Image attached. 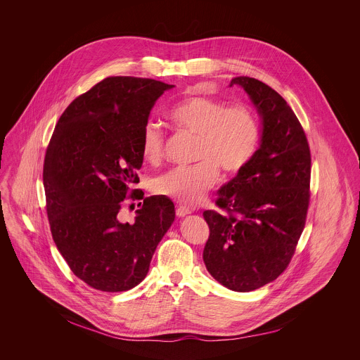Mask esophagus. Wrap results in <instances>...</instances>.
<instances>
[{
    "label": "esophagus",
    "instance_id": "1",
    "mask_svg": "<svg viewBox=\"0 0 360 360\" xmlns=\"http://www.w3.org/2000/svg\"><path fill=\"white\" fill-rule=\"evenodd\" d=\"M191 213V210L188 209V207H186V206H179L177 209H176V214L179 216V217H186L187 214H190Z\"/></svg>",
    "mask_w": 360,
    "mask_h": 360
}]
</instances>
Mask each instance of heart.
<instances>
[{
    "instance_id": "1",
    "label": "heart",
    "mask_w": 360,
    "mask_h": 360,
    "mask_svg": "<svg viewBox=\"0 0 360 360\" xmlns=\"http://www.w3.org/2000/svg\"><path fill=\"white\" fill-rule=\"evenodd\" d=\"M170 120L186 133L198 137L195 160L187 167L170 169L153 181L156 194L186 205L205 198L219 180V167L226 173L243 170L257 154L260 122L248 105H230L205 96H191L176 103ZM165 153V133L159 123L147 122L141 131V154L155 163Z\"/></svg>"
}]
</instances>
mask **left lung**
Wrapping results in <instances>:
<instances>
[{"label":"left lung","mask_w":360,"mask_h":360,"mask_svg":"<svg viewBox=\"0 0 360 360\" xmlns=\"http://www.w3.org/2000/svg\"><path fill=\"white\" fill-rule=\"evenodd\" d=\"M240 86L260 116V143L252 160L217 191L205 210L210 234L204 262L210 276L237 292L276 280L288 266L304 231L309 206L310 151L304 129L287 101L254 77Z\"/></svg>","instance_id":"left-lung-1"}]
</instances>
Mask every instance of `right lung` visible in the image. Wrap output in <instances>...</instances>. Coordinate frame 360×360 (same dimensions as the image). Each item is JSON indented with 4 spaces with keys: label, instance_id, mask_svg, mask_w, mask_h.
Masks as SVG:
<instances>
[{
    "label": "right lung",
    "instance_id": "add662e5",
    "mask_svg": "<svg viewBox=\"0 0 360 360\" xmlns=\"http://www.w3.org/2000/svg\"><path fill=\"white\" fill-rule=\"evenodd\" d=\"M173 87L106 77L70 103L55 126L43 172L52 238L70 270L96 290L139 285L174 221L169 198H144L141 190L131 194L144 200L134 223L117 219L129 186L140 181L143 127L156 100Z\"/></svg>",
    "mask_w": 360,
    "mask_h": 360
}]
</instances>
